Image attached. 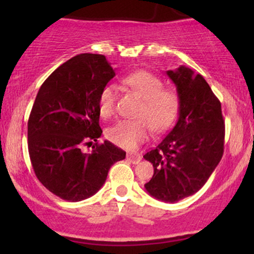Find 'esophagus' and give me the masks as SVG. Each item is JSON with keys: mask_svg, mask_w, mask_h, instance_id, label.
I'll list each match as a JSON object with an SVG mask.
<instances>
[{"mask_svg": "<svg viewBox=\"0 0 254 254\" xmlns=\"http://www.w3.org/2000/svg\"><path fill=\"white\" fill-rule=\"evenodd\" d=\"M127 160H129L131 164L137 165L141 161V156H139L138 154H129V155H127Z\"/></svg>", "mask_w": 254, "mask_h": 254, "instance_id": "1", "label": "esophagus"}]
</instances>
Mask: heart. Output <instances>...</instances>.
<instances>
[{
    "instance_id": "obj_1",
    "label": "heart",
    "mask_w": 254,
    "mask_h": 254,
    "mask_svg": "<svg viewBox=\"0 0 254 254\" xmlns=\"http://www.w3.org/2000/svg\"><path fill=\"white\" fill-rule=\"evenodd\" d=\"M124 82L143 99V104L137 112L138 119L121 121L107 130V138L124 149L132 150L149 136L150 129L164 132L174 124L180 109V99L176 90L164 88V82L149 71L131 72ZM117 88L107 83L99 94V111L105 118L116 112Z\"/></svg>"
}]
</instances>
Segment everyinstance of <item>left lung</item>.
Returning a JSON list of instances; mask_svg holds the SVG:
<instances>
[{
	"mask_svg": "<svg viewBox=\"0 0 254 254\" xmlns=\"http://www.w3.org/2000/svg\"><path fill=\"white\" fill-rule=\"evenodd\" d=\"M180 99L176 127L144 154L153 178L144 185L150 196L167 203L203 188L223 155L224 121L221 103L202 75L186 66L168 70Z\"/></svg>",
	"mask_w": 254,
	"mask_h": 254,
	"instance_id": "1",
	"label": "left lung"
}]
</instances>
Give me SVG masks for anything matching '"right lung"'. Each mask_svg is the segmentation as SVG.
<instances>
[{"label": "right lung", "instance_id": "obj_1", "mask_svg": "<svg viewBox=\"0 0 254 254\" xmlns=\"http://www.w3.org/2000/svg\"><path fill=\"white\" fill-rule=\"evenodd\" d=\"M115 70L106 57L81 54L58 66L44 81L27 124L28 153L39 182L68 202H80L100 190L125 151L109 141L99 144V94ZM93 146L84 153V145Z\"/></svg>", "mask_w": 254, "mask_h": 254}]
</instances>
